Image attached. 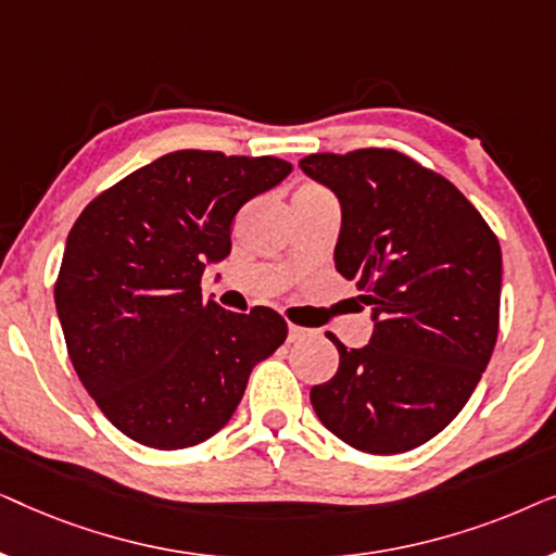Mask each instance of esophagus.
Masks as SVG:
<instances>
[{"mask_svg":"<svg viewBox=\"0 0 556 556\" xmlns=\"http://www.w3.org/2000/svg\"><path fill=\"white\" fill-rule=\"evenodd\" d=\"M303 337H306V329H301V326L288 324V341H299V339H303Z\"/></svg>","mask_w":556,"mask_h":556,"instance_id":"34e87169","label":"esophagus"}]
</instances>
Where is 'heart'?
<instances>
[{
	"instance_id": "1",
	"label": "heart",
	"mask_w": 556,
	"mask_h": 556,
	"mask_svg": "<svg viewBox=\"0 0 556 556\" xmlns=\"http://www.w3.org/2000/svg\"><path fill=\"white\" fill-rule=\"evenodd\" d=\"M318 200H333V197L326 192L321 185H314V181H306V185L299 187L293 202H318Z\"/></svg>"
}]
</instances>
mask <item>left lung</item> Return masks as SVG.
Here are the masks:
<instances>
[{
  "instance_id": "1",
  "label": "left lung",
  "mask_w": 556,
  "mask_h": 556,
  "mask_svg": "<svg viewBox=\"0 0 556 556\" xmlns=\"http://www.w3.org/2000/svg\"><path fill=\"white\" fill-rule=\"evenodd\" d=\"M299 166L341 204L337 270L371 311L367 346L311 390L318 420L356 451L392 455L453 422L496 346L501 245L440 174L392 149L311 154Z\"/></svg>"
}]
</instances>
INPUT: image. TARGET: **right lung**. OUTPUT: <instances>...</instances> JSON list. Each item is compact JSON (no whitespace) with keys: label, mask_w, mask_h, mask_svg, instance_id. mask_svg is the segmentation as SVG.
I'll return each mask as SVG.
<instances>
[{"label":"right lung","mask_w":556,"mask_h":556,"mask_svg":"<svg viewBox=\"0 0 556 556\" xmlns=\"http://www.w3.org/2000/svg\"><path fill=\"white\" fill-rule=\"evenodd\" d=\"M293 166L276 156L172 151L75 219L55 283L67 354L101 413L136 443L192 447L225 428L250 371L288 337L273 308L202 301L230 255V225Z\"/></svg>","instance_id":"obj_1"}]
</instances>
